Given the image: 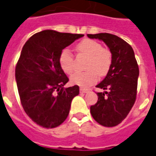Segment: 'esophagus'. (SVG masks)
I'll return each instance as SVG.
<instances>
[{
	"instance_id": "1",
	"label": "esophagus",
	"mask_w": 156,
	"mask_h": 156,
	"mask_svg": "<svg viewBox=\"0 0 156 156\" xmlns=\"http://www.w3.org/2000/svg\"><path fill=\"white\" fill-rule=\"evenodd\" d=\"M80 92H81V93H84V94H86V93H88V89H86V88H80Z\"/></svg>"
}]
</instances>
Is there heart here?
Listing matches in <instances>:
<instances>
[{
    "label": "heart",
    "instance_id": "b5f03b06",
    "mask_svg": "<svg viewBox=\"0 0 156 156\" xmlns=\"http://www.w3.org/2000/svg\"><path fill=\"white\" fill-rule=\"evenodd\" d=\"M76 50L81 56L88 58L86 65L87 72H77L72 75L70 80L73 84L86 88L95 83L98 75L105 76L108 73L112 64V53L103 45L92 39H84L76 46ZM59 65L67 74L74 71V58L68 48L62 50L59 55Z\"/></svg>",
    "mask_w": 156,
    "mask_h": 156
}]
</instances>
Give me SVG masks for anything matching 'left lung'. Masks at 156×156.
<instances>
[{
    "instance_id": "1",
    "label": "left lung",
    "mask_w": 156,
    "mask_h": 156,
    "mask_svg": "<svg viewBox=\"0 0 156 156\" xmlns=\"http://www.w3.org/2000/svg\"><path fill=\"white\" fill-rule=\"evenodd\" d=\"M108 46L112 64L105 79L96 87L109 91L97 93L98 102L90 107L92 116L105 127H114L126 118L133 107L137 94L139 67L131 46L109 33L88 34Z\"/></svg>"
}]
</instances>
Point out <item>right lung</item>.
Here are the masks:
<instances>
[{
	"mask_svg": "<svg viewBox=\"0 0 156 156\" xmlns=\"http://www.w3.org/2000/svg\"><path fill=\"white\" fill-rule=\"evenodd\" d=\"M83 36L45 30L32 36L22 48L16 67L19 96L26 114L41 127L63 123L73 98L79 94L78 85L63 88L68 78L59 65V55Z\"/></svg>",
	"mask_w": 156,
	"mask_h": 156,
	"instance_id": "1",
	"label": "right lung"
}]
</instances>
